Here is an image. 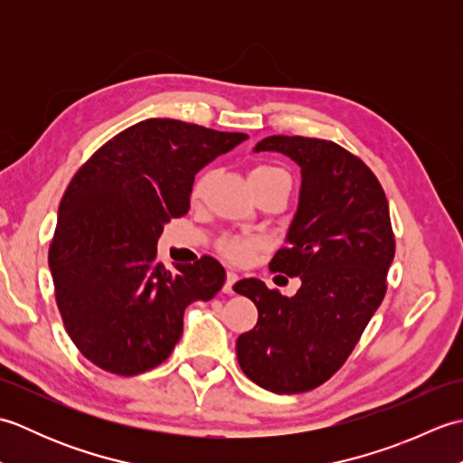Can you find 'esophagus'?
Returning a JSON list of instances; mask_svg holds the SVG:
<instances>
[{
  "instance_id": "esophagus-1",
  "label": "esophagus",
  "mask_w": 463,
  "mask_h": 463,
  "mask_svg": "<svg viewBox=\"0 0 463 463\" xmlns=\"http://www.w3.org/2000/svg\"><path fill=\"white\" fill-rule=\"evenodd\" d=\"M237 280H239V274L237 272H232V270L226 272V282H224V287H222V292L224 294H234L232 287H234V282H237Z\"/></svg>"
}]
</instances>
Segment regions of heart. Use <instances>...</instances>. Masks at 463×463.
<instances>
[{
    "label": "heart",
    "instance_id": "heart-1",
    "mask_svg": "<svg viewBox=\"0 0 463 463\" xmlns=\"http://www.w3.org/2000/svg\"><path fill=\"white\" fill-rule=\"evenodd\" d=\"M279 175H287V173L279 169V166H267V165L257 166V169L250 173V176H279ZM204 183H206V179H201L199 183H196L194 196H199L203 193ZM257 247H259V242L252 239H226L221 244L222 252L232 260H247L250 254L257 250Z\"/></svg>",
    "mask_w": 463,
    "mask_h": 463
}]
</instances>
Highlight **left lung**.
I'll return each mask as SVG.
<instances>
[{
  "instance_id": "left-lung-1",
  "label": "left lung",
  "mask_w": 463,
  "mask_h": 463,
  "mask_svg": "<svg viewBox=\"0 0 463 463\" xmlns=\"http://www.w3.org/2000/svg\"><path fill=\"white\" fill-rule=\"evenodd\" d=\"M282 153L300 166L298 206L287 249L272 270L300 277L294 297L257 279L234 284L259 308V322L237 340L242 372L274 394L320 386L356 346L386 294L396 242L386 194L376 176L340 145L272 135L254 153Z\"/></svg>"
}]
</instances>
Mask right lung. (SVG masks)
Listing matches in <instances>:
<instances>
[{"instance_id":"add662e5","label":"right lung","mask_w":463,"mask_h":463,"mask_svg":"<svg viewBox=\"0 0 463 463\" xmlns=\"http://www.w3.org/2000/svg\"><path fill=\"white\" fill-rule=\"evenodd\" d=\"M247 139L145 119L107 141L69 183L49 269L69 338L95 366L119 376L159 366L181 338L184 308L222 288L219 260L171 272L156 262V241L189 211L194 175Z\"/></svg>"}]
</instances>
